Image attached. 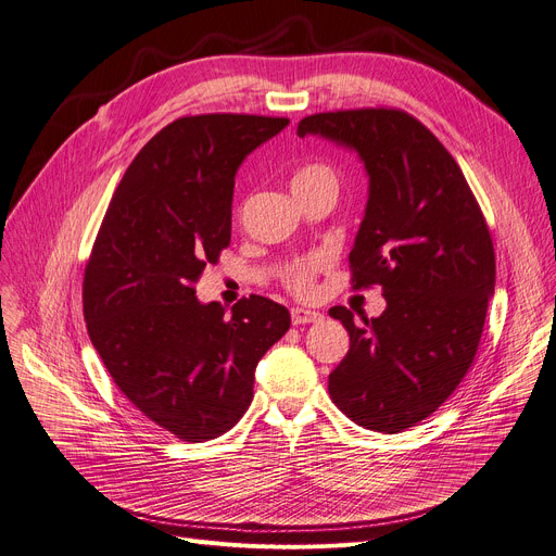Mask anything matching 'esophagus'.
Instances as JSON below:
<instances>
[{
    "instance_id": "esophagus-1",
    "label": "esophagus",
    "mask_w": 556,
    "mask_h": 556,
    "mask_svg": "<svg viewBox=\"0 0 556 556\" xmlns=\"http://www.w3.org/2000/svg\"><path fill=\"white\" fill-rule=\"evenodd\" d=\"M318 320H323L320 312L303 309V307H293L291 309V323L293 325H307V323H318Z\"/></svg>"
}]
</instances>
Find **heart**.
<instances>
[{
	"label": "heart",
	"mask_w": 556,
	"mask_h": 556,
	"mask_svg": "<svg viewBox=\"0 0 556 556\" xmlns=\"http://www.w3.org/2000/svg\"><path fill=\"white\" fill-rule=\"evenodd\" d=\"M291 188L296 194L314 190V188H337V175L328 166V163L307 161V163H303V166L293 170ZM325 263H328V260H325L323 255H309V257L301 260V263L291 265L285 271L282 280L293 293H296V296L307 299L314 291V276L325 267Z\"/></svg>",
	"instance_id": "obj_1"
}]
</instances>
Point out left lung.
Masks as SVG:
<instances>
[{"label":"left lung","instance_id":"1","mask_svg":"<svg viewBox=\"0 0 556 556\" xmlns=\"http://www.w3.org/2000/svg\"><path fill=\"white\" fill-rule=\"evenodd\" d=\"M307 135L364 161L370 188L350 251L352 287L379 285L386 299L364 325L330 309L350 334L330 397L358 427L400 433L435 413L473 364L496 285L492 236L460 166L415 116L323 112L299 123Z\"/></svg>","mask_w":556,"mask_h":556}]
</instances>
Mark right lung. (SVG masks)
Listing matches in <instances>:
<instances>
[{
    "mask_svg": "<svg viewBox=\"0 0 556 556\" xmlns=\"http://www.w3.org/2000/svg\"><path fill=\"white\" fill-rule=\"evenodd\" d=\"M289 118L200 114L173 121L129 163L83 280L91 345L121 393L184 442L233 429L253 372L282 339L287 307L249 296L231 316L194 282L231 242L236 173Z\"/></svg>",
    "mask_w": 556,
    "mask_h": 556,
    "instance_id": "1",
    "label": "right lung"
}]
</instances>
